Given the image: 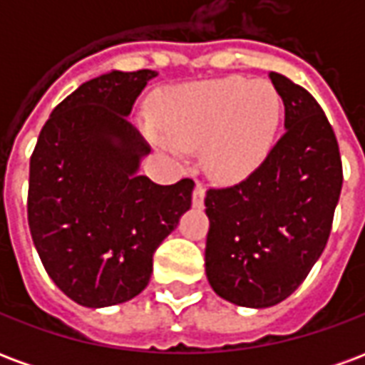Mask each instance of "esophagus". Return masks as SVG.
I'll return each instance as SVG.
<instances>
[{"instance_id":"1","label":"esophagus","mask_w":365,"mask_h":365,"mask_svg":"<svg viewBox=\"0 0 365 365\" xmlns=\"http://www.w3.org/2000/svg\"><path fill=\"white\" fill-rule=\"evenodd\" d=\"M203 199H205V187L201 183H195V190H193V195H191L193 207H203Z\"/></svg>"}]
</instances>
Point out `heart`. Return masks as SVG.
<instances>
[{
  "mask_svg": "<svg viewBox=\"0 0 365 365\" xmlns=\"http://www.w3.org/2000/svg\"><path fill=\"white\" fill-rule=\"evenodd\" d=\"M279 123V96L268 80L222 78L193 83L172 96L160 115L164 133L144 130L160 150L180 156L203 150L209 174L238 182L268 156Z\"/></svg>",
  "mask_w": 365,
  "mask_h": 365,
  "instance_id": "1",
  "label": "heart"
}]
</instances>
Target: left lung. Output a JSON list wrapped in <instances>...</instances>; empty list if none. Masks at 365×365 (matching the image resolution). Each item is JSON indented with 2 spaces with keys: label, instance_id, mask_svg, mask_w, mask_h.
<instances>
[{
  "label": "left lung",
  "instance_id": "obj_1",
  "mask_svg": "<svg viewBox=\"0 0 365 365\" xmlns=\"http://www.w3.org/2000/svg\"><path fill=\"white\" fill-rule=\"evenodd\" d=\"M285 107V133L258 170L209 190L205 272L229 303L266 309L303 283L329 240L342 190L334 130L314 97L269 72Z\"/></svg>",
  "mask_w": 365,
  "mask_h": 365
}]
</instances>
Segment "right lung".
Instances as JSON below:
<instances>
[{
  "label": "right lung",
  "instance_id": "right-lung-1",
  "mask_svg": "<svg viewBox=\"0 0 365 365\" xmlns=\"http://www.w3.org/2000/svg\"><path fill=\"white\" fill-rule=\"evenodd\" d=\"M156 76L111 70L82 83L54 107L31 156V237L52 282L82 307L136 297L191 207V180L158 185L138 174L150 148L128 115Z\"/></svg>",
  "mask_w": 365,
  "mask_h": 365
}]
</instances>
